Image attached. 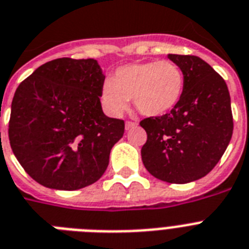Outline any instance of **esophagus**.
<instances>
[{
    "instance_id": "1",
    "label": "esophagus",
    "mask_w": 249,
    "mask_h": 249,
    "mask_svg": "<svg viewBox=\"0 0 249 249\" xmlns=\"http://www.w3.org/2000/svg\"><path fill=\"white\" fill-rule=\"evenodd\" d=\"M135 126H137V123H134V121H126V123H125V129H126V130H129V129L131 128H135Z\"/></svg>"
}]
</instances>
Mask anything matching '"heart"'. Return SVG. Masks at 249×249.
<instances>
[{"instance_id": "b5f03b06", "label": "heart", "mask_w": 249, "mask_h": 249, "mask_svg": "<svg viewBox=\"0 0 249 249\" xmlns=\"http://www.w3.org/2000/svg\"><path fill=\"white\" fill-rule=\"evenodd\" d=\"M184 92V75L171 61L126 64L116 69L101 89L107 112L120 115L133 98L135 108L147 116H160L179 104Z\"/></svg>"}]
</instances>
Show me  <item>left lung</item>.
<instances>
[{
  "label": "left lung",
  "mask_w": 249,
  "mask_h": 249,
  "mask_svg": "<svg viewBox=\"0 0 249 249\" xmlns=\"http://www.w3.org/2000/svg\"><path fill=\"white\" fill-rule=\"evenodd\" d=\"M167 57L183 72V96L170 112L139 123L147 133L141 155L151 175L184 184L219 162L233 135V114L225 80L207 62L191 54Z\"/></svg>",
  "instance_id": "1"
}]
</instances>
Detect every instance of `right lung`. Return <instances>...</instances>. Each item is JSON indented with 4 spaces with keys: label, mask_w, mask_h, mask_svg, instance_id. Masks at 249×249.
<instances>
[{
    "label": "right lung",
    "mask_w": 249,
    "mask_h": 249,
    "mask_svg": "<svg viewBox=\"0 0 249 249\" xmlns=\"http://www.w3.org/2000/svg\"><path fill=\"white\" fill-rule=\"evenodd\" d=\"M105 75L96 60L48 61L20 83L11 104L9 139L24 170L37 183L76 191L106 171L124 120L101 106Z\"/></svg>",
    "instance_id": "right-lung-1"
}]
</instances>
